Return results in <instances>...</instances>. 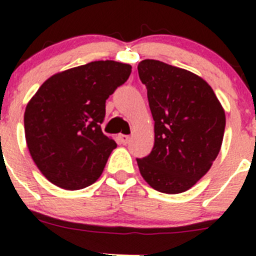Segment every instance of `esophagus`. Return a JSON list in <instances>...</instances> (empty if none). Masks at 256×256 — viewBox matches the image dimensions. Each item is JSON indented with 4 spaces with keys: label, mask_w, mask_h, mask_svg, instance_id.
Wrapping results in <instances>:
<instances>
[{
    "label": "esophagus",
    "mask_w": 256,
    "mask_h": 256,
    "mask_svg": "<svg viewBox=\"0 0 256 256\" xmlns=\"http://www.w3.org/2000/svg\"><path fill=\"white\" fill-rule=\"evenodd\" d=\"M130 136L128 135H118V141H120L122 144H128V141H130Z\"/></svg>",
    "instance_id": "34e87169"
}]
</instances>
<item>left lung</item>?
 Here are the masks:
<instances>
[{
  "label": "left lung",
  "mask_w": 256,
  "mask_h": 256,
  "mask_svg": "<svg viewBox=\"0 0 256 256\" xmlns=\"http://www.w3.org/2000/svg\"><path fill=\"white\" fill-rule=\"evenodd\" d=\"M138 70L154 121V148L138 158L140 174L158 192H186L218 156L226 112L208 82L186 69L144 59Z\"/></svg>",
  "instance_id": "obj_1"
}]
</instances>
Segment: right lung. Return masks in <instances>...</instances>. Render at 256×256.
Returning <instances> with one entry per match:
<instances>
[{
    "instance_id": "1",
    "label": "right lung",
    "mask_w": 256,
    "mask_h": 256,
    "mask_svg": "<svg viewBox=\"0 0 256 256\" xmlns=\"http://www.w3.org/2000/svg\"><path fill=\"white\" fill-rule=\"evenodd\" d=\"M131 66L98 60L54 74L24 112V134L33 161L49 182L76 190L102 176L112 138L102 134L106 99L128 79Z\"/></svg>"
}]
</instances>
